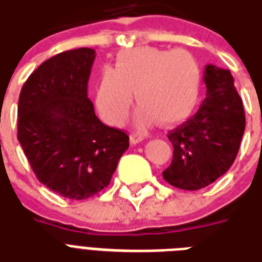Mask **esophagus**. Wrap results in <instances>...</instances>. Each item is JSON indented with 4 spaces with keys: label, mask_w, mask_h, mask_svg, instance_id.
<instances>
[{
    "label": "esophagus",
    "mask_w": 262,
    "mask_h": 262,
    "mask_svg": "<svg viewBox=\"0 0 262 262\" xmlns=\"http://www.w3.org/2000/svg\"><path fill=\"white\" fill-rule=\"evenodd\" d=\"M143 137L142 135H141V134H137V133H134V134H131V137H129V141H131V143H134V145H135V143H139L141 142V141H143Z\"/></svg>",
    "instance_id": "obj_1"
}]
</instances>
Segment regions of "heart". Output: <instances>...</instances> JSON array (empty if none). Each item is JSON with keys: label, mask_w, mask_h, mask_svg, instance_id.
Returning <instances> with one entry per match:
<instances>
[{"label": "heart", "mask_w": 262, "mask_h": 262, "mask_svg": "<svg viewBox=\"0 0 262 262\" xmlns=\"http://www.w3.org/2000/svg\"><path fill=\"white\" fill-rule=\"evenodd\" d=\"M138 103L137 119L146 124H177L196 109L202 92V70L198 59L186 49L153 47L125 49L116 56L115 69L101 73L96 106L110 124L123 123L134 95Z\"/></svg>", "instance_id": "obj_1"}]
</instances>
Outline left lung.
Wrapping results in <instances>:
<instances>
[{"label":"left lung","mask_w":262,"mask_h":262,"mask_svg":"<svg viewBox=\"0 0 262 262\" xmlns=\"http://www.w3.org/2000/svg\"><path fill=\"white\" fill-rule=\"evenodd\" d=\"M203 80L207 91L200 109L168 133L174 152L163 178L184 190L206 188L231 168L246 127L231 72L207 64Z\"/></svg>","instance_id":"left-lung-1"}]
</instances>
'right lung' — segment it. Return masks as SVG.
Here are the masks:
<instances>
[{"label": "right lung", "instance_id": "1", "mask_svg": "<svg viewBox=\"0 0 262 262\" xmlns=\"http://www.w3.org/2000/svg\"><path fill=\"white\" fill-rule=\"evenodd\" d=\"M95 51L77 48L41 63L21 86L17 139L47 188L84 200L109 185L129 138L105 125L88 99Z\"/></svg>", "mask_w": 262, "mask_h": 262}]
</instances>
